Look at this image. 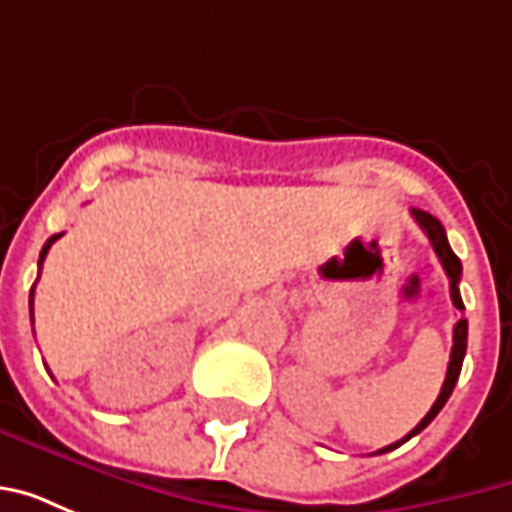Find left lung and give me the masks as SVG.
<instances>
[{
  "label": "left lung",
  "instance_id": "1",
  "mask_svg": "<svg viewBox=\"0 0 512 512\" xmlns=\"http://www.w3.org/2000/svg\"><path fill=\"white\" fill-rule=\"evenodd\" d=\"M411 216H414L419 227L425 230V235L430 238V244H433V252L439 255L441 266H444L447 277H450V299H452V304H455V310H463L461 290H458V282H461V260H458V255H455V252L450 249V241H447L444 227H441L439 219H436V216H430L428 211H419V208H414V211H411ZM466 332H469V326H466V318H461V321L455 323V329H452L450 365H447V378H444V384H441V392H439V397H436V403L430 406V411L425 414V417L419 419L417 428L411 430L408 436H403L400 441H395V444H389V447H384V450H378V455H381V452L395 450V447H400L403 441H408L411 436H417L419 430L428 428L430 422H433V417H436L441 408H444V403L450 400L452 389H455V384H458V376H461L463 356H466Z\"/></svg>",
  "mask_w": 512,
  "mask_h": 512
}]
</instances>
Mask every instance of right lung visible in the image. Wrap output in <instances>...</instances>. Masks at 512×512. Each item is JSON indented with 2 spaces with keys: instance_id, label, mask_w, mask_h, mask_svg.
Segmentation results:
<instances>
[{
  "instance_id": "obj_1",
  "label": "right lung",
  "mask_w": 512,
  "mask_h": 512,
  "mask_svg": "<svg viewBox=\"0 0 512 512\" xmlns=\"http://www.w3.org/2000/svg\"><path fill=\"white\" fill-rule=\"evenodd\" d=\"M57 238H62V233H60V235H51L49 241H46V246H43V249H40V260H38V266H43V260H46V255H49L51 244H54V241H57ZM29 304H32V296H29Z\"/></svg>"
}]
</instances>
